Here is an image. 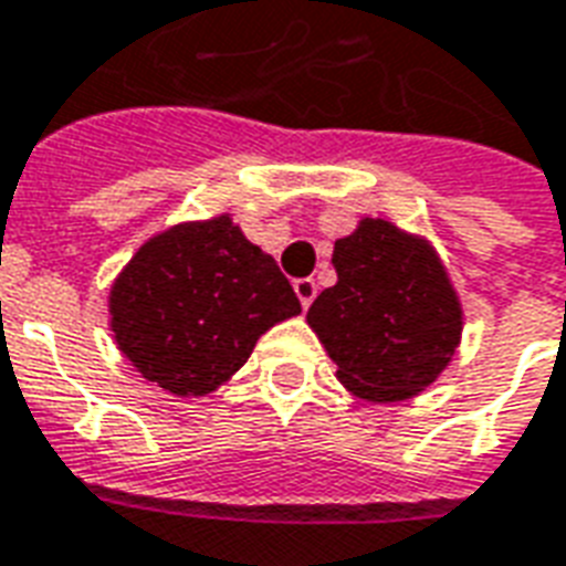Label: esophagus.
Wrapping results in <instances>:
<instances>
[{
	"label": "esophagus",
	"instance_id": "1",
	"mask_svg": "<svg viewBox=\"0 0 566 566\" xmlns=\"http://www.w3.org/2000/svg\"><path fill=\"white\" fill-rule=\"evenodd\" d=\"M294 291L296 296H300L303 308H308L312 306V300H315V294H318V284H315V279H296Z\"/></svg>",
	"mask_w": 566,
	"mask_h": 566
}]
</instances>
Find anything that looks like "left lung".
<instances>
[{"mask_svg": "<svg viewBox=\"0 0 566 566\" xmlns=\"http://www.w3.org/2000/svg\"><path fill=\"white\" fill-rule=\"evenodd\" d=\"M336 284L306 321L336 364V379L367 403L412 400L446 373L461 345L463 306L424 235L360 218L333 245Z\"/></svg>", "mask_w": 566, "mask_h": 566, "instance_id": "obj_1", "label": "left lung"}]
</instances>
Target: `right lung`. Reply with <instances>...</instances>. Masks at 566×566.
<instances>
[{
  "label": "right lung",
  "mask_w": 566,
  "mask_h": 566,
  "mask_svg": "<svg viewBox=\"0 0 566 566\" xmlns=\"http://www.w3.org/2000/svg\"><path fill=\"white\" fill-rule=\"evenodd\" d=\"M294 315L291 282L230 214L150 235L108 291L120 355L172 397L218 391L260 336Z\"/></svg>",
  "instance_id": "right-lung-1"
}]
</instances>
